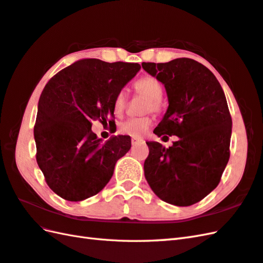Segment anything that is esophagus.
<instances>
[{
	"label": "esophagus",
	"instance_id": "esophagus-1",
	"mask_svg": "<svg viewBox=\"0 0 263 263\" xmlns=\"http://www.w3.org/2000/svg\"><path fill=\"white\" fill-rule=\"evenodd\" d=\"M139 142H144V140H143V139H139V138H132V139H131L132 145L137 144V143H139Z\"/></svg>",
	"mask_w": 263,
	"mask_h": 263
}]
</instances>
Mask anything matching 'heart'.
<instances>
[{
    "label": "heart",
    "instance_id": "1",
    "mask_svg": "<svg viewBox=\"0 0 263 263\" xmlns=\"http://www.w3.org/2000/svg\"><path fill=\"white\" fill-rule=\"evenodd\" d=\"M134 89L138 93L143 94L148 97V101L145 102L144 112H155L159 113L161 111V97L163 93L162 84L158 78L155 76H143L139 78L134 83ZM127 97L124 90H120L115 95L113 101V111L114 114L122 115L125 111ZM152 125V118L150 115H143V117L138 118H130L125 122H123L119 127L121 134L124 136H130L132 138H141L143 134L149 130V127Z\"/></svg>",
    "mask_w": 263,
    "mask_h": 263
}]
</instances>
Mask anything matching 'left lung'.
Wrapping results in <instances>:
<instances>
[{
  "mask_svg": "<svg viewBox=\"0 0 263 263\" xmlns=\"http://www.w3.org/2000/svg\"><path fill=\"white\" fill-rule=\"evenodd\" d=\"M142 67L164 85L169 100L154 133L178 137L168 149L146 142L145 179L166 203L196 204L217 187L230 159L232 118L225 94L214 74L191 58Z\"/></svg>",
  "mask_w": 263,
  "mask_h": 263,
  "instance_id": "obj_1",
  "label": "left lung"
}]
</instances>
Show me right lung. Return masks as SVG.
<instances>
[{
    "instance_id": "add662e5",
    "label": "right lung",
    "mask_w": 263,
    "mask_h": 263,
    "mask_svg": "<svg viewBox=\"0 0 263 263\" xmlns=\"http://www.w3.org/2000/svg\"><path fill=\"white\" fill-rule=\"evenodd\" d=\"M137 63L86 58L62 69L42 90L34 124L35 159L47 185L66 200L81 201L106 186L131 148L119 136L102 143L91 121L111 125L114 97L137 75Z\"/></svg>"
}]
</instances>
